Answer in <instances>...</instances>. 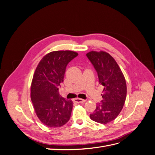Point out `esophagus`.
Listing matches in <instances>:
<instances>
[{
	"instance_id": "esophagus-1",
	"label": "esophagus",
	"mask_w": 155,
	"mask_h": 155,
	"mask_svg": "<svg viewBox=\"0 0 155 155\" xmlns=\"http://www.w3.org/2000/svg\"><path fill=\"white\" fill-rule=\"evenodd\" d=\"M85 101H86L85 100L80 99V98H76V99H74V102L77 103V104H83Z\"/></svg>"
}]
</instances>
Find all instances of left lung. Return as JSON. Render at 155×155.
I'll list each match as a JSON object with an SVG mask.
<instances>
[{"mask_svg": "<svg viewBox=\"0 0 155 155\" xmlns=\"http://www.w3.org/2000/svg\"><path fill=\"white\" fill-rule=\"evenodd\" d=\"M87 57L97 73L99 83L104 87L103 100L97 103L90 118L106 124L114 120L122 110L127 95L125 79L114 59L105 51H91Z\"/></svg>", "mask_w": 155, "mask_h": 155, "instance_id": "left-lung-1", "label": "left lung"}]
</instances>
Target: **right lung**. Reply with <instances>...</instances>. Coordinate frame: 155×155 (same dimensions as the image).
Here are the masks:
<instances>
[{"label": "right lung", "instance_id": "right-lung-1", "mask_svg": "<svg viewBox=\"0 0 155 155\" xmlns=\"http://www.w3.org/2000/svg\"><path fill=\"white\" fill-rule=\"evenodd\" d=\"M78 55L70 50L51 51L44 56L35 69L31 100L38 118L48 127H61L70 120L73 102L60 96L59 87L67 64Z\"/></svg>", "mask_w": 155, "mask_h": 155}]
</instances>
